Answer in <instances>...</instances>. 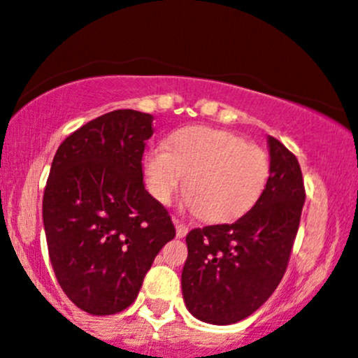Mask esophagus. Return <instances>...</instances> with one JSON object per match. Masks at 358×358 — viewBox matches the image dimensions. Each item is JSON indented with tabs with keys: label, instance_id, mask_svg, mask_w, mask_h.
Here are the masks:
<instances>
[{
	"label": "esophagus",
	"instance_id": "esophagus-1",
	"mask_svg": "<svg viewBox=\"0 0 358 358\" xmlns=\"http://www.w3.org/2000/svg\"><path fill=\"white\" fill-rule=\"evenodd\" d=\"M173 222H175V227H176V237H180V239H182V237H185L188 234V225L180 219H175Z\"/></svg>",
	"mask_w": 358,
	"mask_h": 358
}]
</instances>
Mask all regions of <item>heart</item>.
Instances as JSON below:
<instances>
[{
    "mask_svg": "<svg viewBox=\"0 0 358 358\" xmlns=\"http://www.w3.org/2000/svg\"><path fill=\"white\" fill-rule=\"evenodd\" d=\"M148 192L170 203L188 180L187 205L207 220L229 222L249 212L269 178V156L237 134L188 126L158 143L143 162Z\"/></svg>",
    "mask_w": 358,
    "mask_h": 358,
    "instance_id": "obj_1",
    "label": "heart"
}]
</instances>
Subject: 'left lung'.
<instances>
[{"label":"left lung","mask_w":358,"mask_h":358,"mask_svg":"<svg viewBox=\"0 0 358 358\" xmlns=\"http://www.w3.org/2000/svg\"><path fill=\"white\" fill-rule=\"evenodd\" d=\"M264 192L234 224L205 225L187 236L182 289L193 316L231 324L264 305L285 276L306 192L296 156L269 136Z\"/></svg>","instance_id":"obj_1"}]
</instances>
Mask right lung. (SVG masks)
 Wrapping results in <instances>:
<instances>
[{
  "instance_id": "obj_1",
  "label": "right lung",
  "mask_w": 358,
  "mask_h": 358,
  "mask_svg": "<svg viewBox=\"0 0 358 358\" xmlns=\"http://www.w3.org/2000/svg\"><path fill=\"white\" fill-rule=\"evenodd\" d=\"M151 126V114L113 110L73 131L53 156L43 192L48 256L64 293L90 315L126 310L175 237L170 213L143 182Z\"/></svg>"
}]
</instances>
